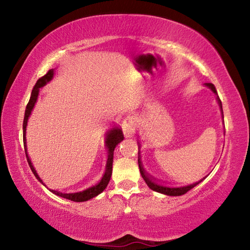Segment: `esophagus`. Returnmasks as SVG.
Masks as SVG:
<instances>
[{"label": "esophagus", "mask_w": 250, "mask_h": 250, "mask_svg": "<svg viewBox=\"0 0 250 250\" xmlns=\"http://www.w3.org/2000/svg\"><path fill=\"white\" fill-rule=\"evenodd\" d=\"M135 130H137V124H135L134 118L126 117L124 120V122H122V131H124L125 137V138L133 137V134L135 133Z\"/></svg>", "instance_id": "1"}]
</instances>
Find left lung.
Instances as JSON below:
<instances>
[{
	"instance_id": "left-lung-1",
	"label": "left lung",
	"mask_w": 250,
	"mask_h": 250,
	"mask_svg": "<svg viewBox=\"0 0 250 250\" xmlns=\"http://www.w3.org/2000/svg\"><path fill=\"white\" fill-rule=\"evenodd\" d=\"M205 86L208 87L209 89H210L211 91H213L215 95H217L216 88H215V86H214L213 83H206ZM217 101H218V104H219V107H221V110H222V112H223L222 101H221V99L218 98V96H217ZM223 118H224V117H223ZM138 162H139V168H140V173H141V175H142V177H143V180L146 181V185L149 186V188H150L151 189H153V191L159 192V193H162V194H166V195H170V196H180V195H183V194L188 193V192L189 191V189H192V188H194V186H196L197 184H200L201 182L205 179V177H204V179H202L201 181H198V182H195V183L189 184V185H186V186H181V188H170V186H163V185L156 183V182L154 181V179H152L151 176H149V175L146 174V171H145V168L142 167L140 155H139V158H138Z\"/></svg>"
}]
</instances>
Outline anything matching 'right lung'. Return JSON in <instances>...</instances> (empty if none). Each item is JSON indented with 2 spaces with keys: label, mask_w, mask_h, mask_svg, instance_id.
Wrapping results in <instances>:
<instances>
[{
  "label": "right lung",
  "mask_w": 250,
  "mask_h": 250,
  "mask_svg": "<svg viewBox=\"0 0 250 250\" xmlns=\"http://www.w3.org/2000/svg\"><path fill=\"white\" fill-rule=\"evenodd\" d=\"M54 76V69H49L47 71V74L44 75L43 77H41L37 83L34 86L33 90H32V95L31 98H29L28 104L26 105V110H25V116H24V121H23V141H24V149H25V154H26V159L28 162V166L31 167L32 172L34 173V175L37 180H39L42 184L45 185L43 183V181L41 180V177L37 174V172L35 168H34L33 164L31 162V159L27 154V147H26V138H25V133H26V125H27V120L28 117L31 116V112L35 105L36 101H37V97H39V92H40V88L45 86L46 83L53 79ZM122 140H124V133H122L121 129L118 128V126H115V128L111 129L107 132V137H105V146L108 149V160H107V166H105V171L104 174L103 176V179L99 182L98 184H96L91 188H88L86 189H83L82 192H77V193H62V192H57L55 189H50V192L56 194V195L67 198V200H70L73 202H86L90 198L95 197L97 195H99L101 192H104V189L107 188V185L110 181V177H111L112 174V162H113V151H115V147L118 146V143H120Z\"/></svg>",
  "instance_id": "right-lung-1"
}]
</instances>
